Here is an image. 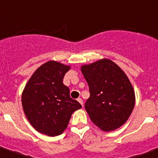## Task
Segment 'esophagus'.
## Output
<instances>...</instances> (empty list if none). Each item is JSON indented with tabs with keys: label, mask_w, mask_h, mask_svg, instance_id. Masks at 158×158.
I'll return each instance as SVG.
<instances>
[{
	"label": "esophagus",
	"mask_w": 158,
	"mask_h": 158,
	"mask_svg": "<svg viewBox=\"0 0 158 158\" xmlns=\"http://www.w3.org/2000/svg\"><path fill=\"white\" fill-rule=\"evenodd\" d=\"M77 100H78V102H79V103H80L82 106H83V103H84V102H83V99H82L81 98H79L78 99H77Z\"/></svg>",
	"instance_id": "esophagus-1"
}]
</instances>
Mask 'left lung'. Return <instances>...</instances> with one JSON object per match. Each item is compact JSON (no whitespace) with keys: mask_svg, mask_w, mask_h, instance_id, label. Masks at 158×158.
<instances>
[{"mask_svg":"<svg viewBox=\"0 0 158 158\" xmlns=\"http://www.w3.org/2000/svg\"><path fill=\"white\" fill-rule=\"evenodd\" d=\"M89 88L85 109L101 130L110 132L127 122L135 104V93L124 72L108 59L81 66Z\"/></svg>","mask_w":158,"mask_h":158,"instance_id":"obj_1","label":"left lung"}]
</instances>
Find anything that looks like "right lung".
<instances>
[{"mask_svg": "<svg viewBox=\"0 0 158 158\" xmlns=\"http://www.w3.org/2000/svg\"><path fill=\"white\" fill-rule=\"evenodd\" d=\"M70 66L50 60L37 69L23 90L24 113L32 127L50 137L63 133L71 115L82 108L63 84Z\"/></svg>", "mask_w": 158, "mask_h": 158, "instance_id": "obj_1", "label": "right lung"}]
</instances>
